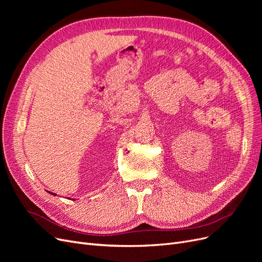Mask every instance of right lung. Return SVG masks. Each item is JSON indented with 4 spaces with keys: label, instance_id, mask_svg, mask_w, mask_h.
Wrapping results in <instances>:
<instances>
[{
    "label": "right lung",
    "instance_id": "1",
    "mask_svg": "<svg viewBox=\"0 0 262 262\" xmlns=\"http://www.w3.org/2000/svg\"><path fill=\"white\" fill-rule=\"evenodd\" d=\"M50 193H51V192H50ZM52 194H53V195H55V193H52Z\"/></svg>",
    "mask_w": 262,
    "mask_h": 262
}]
</instances>
